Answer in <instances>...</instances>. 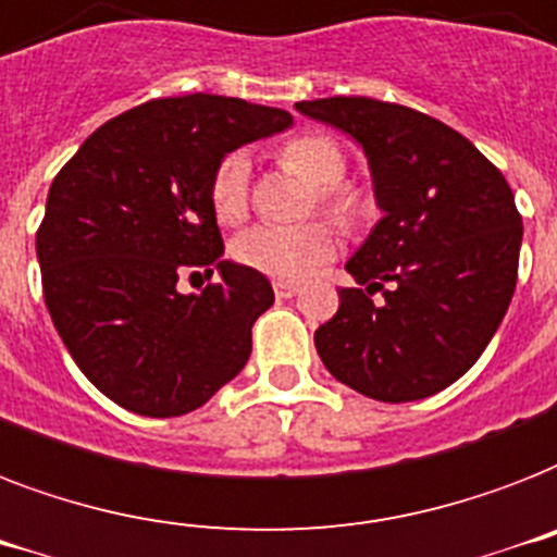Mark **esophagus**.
Listing matches in <instances>:
<instances>
[{"mask_svg":"<svg viewBox=\"0 0 557 557\" xmlns=\"http://www.w3.org/2000/svg\"><path fill=\"white\" fill-rule=\"evenodd\" d=\"M273 293H275V299H293V296L299 293V284L273 282Z\"/></svg>","mask_w":557,"mask_h":557,"instance_id":"34e87169","label":"esophagus"}]
</instances>
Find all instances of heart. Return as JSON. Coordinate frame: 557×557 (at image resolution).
Here are the masks:
<instances>
[{
    "instance_id": "b5f03b06",
    "label": "heart",
    "mask_w": 557,
    "mask_h": 557,
    "mask_svg": "<svg viewBox=\"0 0 557 557\" xmlns=\"http://www.w3.org/2000/svg\"><path fill=\"white\" fill-rule=\"evenodd\" d=\"M284 166L299 172L305 181L319 189V201L336 218L354 212V198L342 193L339 184L348 175V158L342 146L327 135L293 137L282 149ZM209 201L221 224H238L247 215L250 201V160L244 152L226 154L218 163ZM336 252V238L327 226H273L258 224L242 233L233 244V256L247 270L278 278V282H301L315 273Z\"/></svg>"
}]
</instances>
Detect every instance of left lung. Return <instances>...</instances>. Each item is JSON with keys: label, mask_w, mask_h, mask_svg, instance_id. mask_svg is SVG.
Returning a JSON list of instances; mask_svg holds the SVG:
<instances>
[{"label": "left lung", "mask_w": 557, "mask_h": 557, "mask_svg": "<svg viewBox=\"0 0 557 557\" xmlns=\"http://www.w3.org/2000/svg\"><path fill=\"white\" fill-rule=\"evenodd\" d=\"M296 109L354 137L382 212L345 264L364 290H342L313 336L324 368L380 403L448 388L486 350L518 284L523 226L506 177L455 128L397 102Z\"/></svg>", "instance_id": "1"}]
</instances>
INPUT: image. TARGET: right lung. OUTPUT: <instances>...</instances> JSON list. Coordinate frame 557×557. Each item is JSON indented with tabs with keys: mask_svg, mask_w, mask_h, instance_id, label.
Masks as SVG:
<instances>
[{
	"mask_svg": "<svg viewBox=\"0 0 557 557\" xmlns=\"http://www.w3.org/2000/svg\"><path fill=\"white\" fill-rule=\"evenodd\" d=\"M293 114L218 95L166 97L97 128L48 189L37 233L53 327L79 371L126 411L201 408L250 359L267 275L224 258L209 184L235 149ZM219 270L181 294L176 275Z\"/></svg>",
	"mask_w": 557,
	"mask_h": 557,
	"instance_id": "add662e5",
	"label": "right lung"
}]
</instances>
